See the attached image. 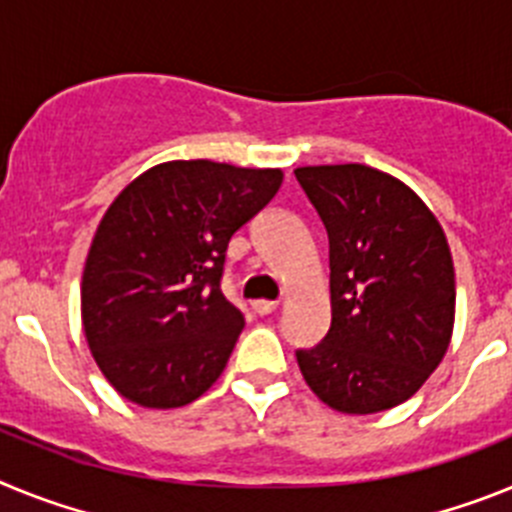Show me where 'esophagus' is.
Returning <instances> with one entry per match:
<instances>
[{"mask_svg":"<svg viewBox=\"0 0 512 512\" xmlns=\"http://www.w3.org/2000/svg\"><path fill=\"white\" fill-rule=\"evenodd\" d=\"M253 312H259V315H271V312L277 310V302H271V300H256L253 302Z\"/></svg>","mask_w":512,"mask_h":512,"instance_id":"esophagus-1","label":"esophagus"}]
</instances>
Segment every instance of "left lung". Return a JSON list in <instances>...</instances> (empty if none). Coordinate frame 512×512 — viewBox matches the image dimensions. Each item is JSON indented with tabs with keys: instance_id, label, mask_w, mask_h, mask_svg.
Here are the masks:
<instances>
[{
	"instance_id": "obj_1",
	"label": "left lung",
	"mask_w": 512,
	"mask_h": 512,
	"mask_svg": "<svg viewBox=\"0 0 512 512\" xmlns=\"http://www.w3.org/2000/svg\"><path fill=\"white\" fill-rule=\"evenodd\" d=\"M330 246V330L297 364L328 408L390 410L423 387L454 330V261L418 194L364 164L295 169Z\"/></svg>"
}]
</instances>
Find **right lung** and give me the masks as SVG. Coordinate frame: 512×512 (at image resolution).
I'll use <instances>...</instances> for the list:
<instances>
[{"instance_id":"1","label":"right lung","mask_w":512,"mask_h":512,"mask_svg":"<svg viewBox=\"0 0 512 512\" xmlns=\"http://www.w3.org/2000/svg\"><path fill=\"white\" fill-rule=\"evenodd\" d=\"M279 169L166 161L115 197L81 277V323L107 382L140 408H182L223 374L243 330L225 251L282 187Z\"/></svg>"}]
</instances>
